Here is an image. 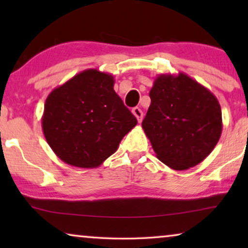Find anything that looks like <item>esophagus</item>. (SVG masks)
Returning a JSON list of instances; mask_svg holds the SVG:
<instances>
[{
  "instance_id": "obj_1",
  "label": "esophagus",
  "mask_w": 248,
  "mask_h": 248,
  "mask_svg": "<svg viewBox=\"0 0 248 248\" xmlns=\"http://www.w3.org/2000/svg\"><path fill=\"white\" fill-rule=\"evenodd\" d=\"M132 113H133V115L135 117H137V120L139 123H141L142 118H143V113H142V110L140 109L139 107H134L133 109H132Z\"/></svg>"
}]
</instances>
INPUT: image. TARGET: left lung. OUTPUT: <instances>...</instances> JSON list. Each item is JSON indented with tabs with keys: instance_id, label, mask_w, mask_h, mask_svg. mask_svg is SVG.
I'll return each mask as SVG.
<instances>
[{
	"instance_id": "left-lung-1",
	"label": "left lung",
	"mask_w": 248,
	"mask_h": 248,
	"mask_svg": "<svg viewBox=\"0 0 248 248\" xmlns=\"http://www.w3.org/2000/svg\"><path fill=\"white\" fill-rule=\"evenodd\" d=\"M149 96L143 122L155 155L175 170L202 162L222 132L221 107L217 97L187 74H160Z\"/></svg>"
}]
</instances>
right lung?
I'll return each instance as SVG.
<instances>
[{
  "label": "right lung",
  "mask_w": 248,
  "mask_h": 248,
  "mask_svg": "<svg viewBox=\"0 0 248 248\" xmlns=\"http://www.w3.org/2000/svg\"><path fill=\"white\" fill-rule=\"evenodd\" d=\"M114 77L96 69L78 73L46 98L42 127L57 157L79 168H97L138 124L114 90Z\"/></svg>",
  "instance_id": "add662e5"
}]
</instances>
